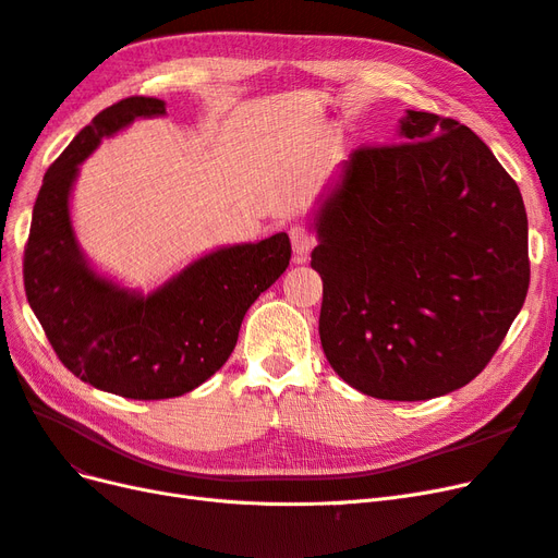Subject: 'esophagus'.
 I'll list each match as a JSON object with an SVG mask.
<instances>
[{
  "instance_id": "34e87169",
  "label": "esophagus",
  "mask_w": 558,
  "mask_h": 558,
  "mask_svg": "<svg viewBox=\"0 0 558 558\" xmlns=\"http://www.w3.org/2000/svg\"><path fill=\"white\" fill-rule=\"evenodd\" d=\"M289 234H291V246H293V258H295V263H305L307 256H310L312 246H314L312 232H310L305 226H293Z\"/></svg>"
}]
</instances>
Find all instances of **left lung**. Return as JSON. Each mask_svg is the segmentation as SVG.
Returning a JSON list of instances; mask_svg holds the SVG:
<instances>
[{
  "instance_id": "8db88e82",
  "label": "left lung",
  "mask_w": 558,
  "mask_h": 558,
  "mask_svg": "<svg viewBox=\"0 0 558 558\" xmlns=\"http://www.w3.org/2000/svg\"><path fill=\"white\" fill-rule=\"evenodd\" d=\"M400 144L365 146L316 199L312 267L330 367L381 400H428L475 379L523 307L529 218L475 132L408 109Z\"/></svg>"
}]
</instances>
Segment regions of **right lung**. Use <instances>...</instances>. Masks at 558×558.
<instances>
[{
    "mask_svg": "<svg viewBox=\"0 0 558 558\" xmlns=\"http://www.w3.org/2000/svg\"><path fill=\"white\" fill-rule=\"evenodd\" d=\"M156 97H128L83 128L48 167L25 246V293L64 367L99 391L165 400L223 367L244 314L289 267V234L214 248L154 291L97 272L72 223L78 167L137 118L165 116Z\"/></svg>",
    "mask_w": 558,
    "mask_h": 558,
    "instance_id": "obj_1",
    "label": "right lung"
}]
</instances>
